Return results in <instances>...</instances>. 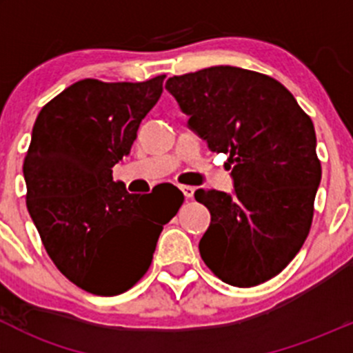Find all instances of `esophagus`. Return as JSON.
Wrapping results in <instances>:
<instances>
[{
  "label": "esophagus",
  "instance_id": "esophagus-1",
  "mask_svg": "<svg viewBox=\"0 0 353 353\" xmlns=\"http://www.w3.org/2000/svg\"><path fill=\"white\" fill-rule=\"evenodd\" d=\"M179 190L183 191V194L186 196L188 199H191L194 196V188L193 186H179Z\"/></svg>",
  "mask_w": 353,
  "mask_h": 353
}]
</instances>
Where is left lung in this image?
<instances>
[{
	"instance_id": "obj_1",
	"label": "left lung",
	"mask_w": 353,
	"mask_h": 353,
	"mask_svg": "<svg viewBox=\"0 0 353 353\" xmlns=\"http://www.w3.org/2000/svg\"><path fill=\"white\" fill-rule=\"evenodd\" d=\"M165 88L212 152L229 155L234 193L199 190L212 222L199 241L222 282L254 287L279 275L307 237L321 181L311 117L280 81L212 66L172 77Z\"/></svg>"
}]
</instances>
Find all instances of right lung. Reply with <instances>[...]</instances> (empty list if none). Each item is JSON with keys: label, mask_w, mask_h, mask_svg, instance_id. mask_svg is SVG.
Segmentation results:
<instances>
[{"label": "right lung", "mask_w": 353, "mask_h": 353, "mask_svg": "<svg viewBox=\"0 0 353 353\" xmlns=\"http://www.w3.org/2000/svg\"><path fill=\"white\" fill-rule=\"evenodd\" d=\"M165 74L147 81L85 78L44 105L23 160L27 210L56 268L95 295H117L150 268L163 225L183 205L159 208L112 181Z\"/></svg>", "instance_id": "obj_1"}]
</instances>
